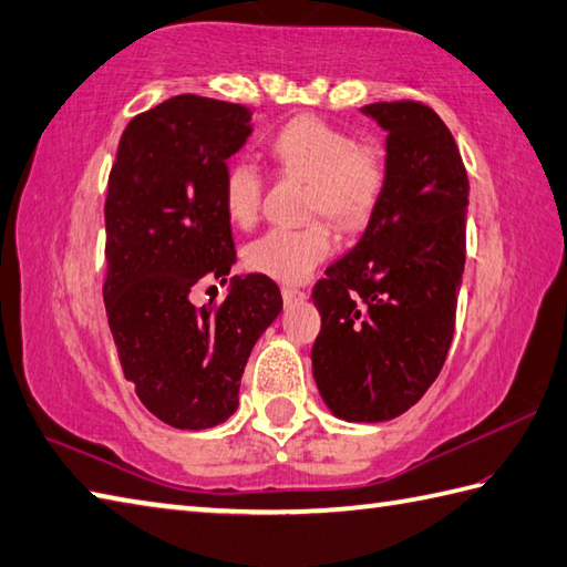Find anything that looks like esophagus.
<instances>
[{"label": "esophagus", "instance_id": "1", "mask_svg": "<svg viewBox=\"0 0 567 567\" xmlns=\"http://www.w3.org/2000/svg\"><path fill=\"white\" fill-rule=\"evenodd\" d=\"M282 299H285V305H299V302H305V299H307V292L299 290V287L285 285L282 287Z\"/></svg>", "mask_w": 567, "mask_h": 567}]
</instances>
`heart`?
Segmentation results:
<instances>
[{
    "label": "heart",
    "instance_id": "1",
    "mask_svg": "<svg viewBox=\"0 0 567 567\" xmlns=\"http://www.w3.org/2000/svg\"><path fill=\"white\" fill-rule=\"evenodd\" d=\"M270 154L287 174L309 182L307 214H327L343 228H359L379 206L385 186V159L375 144H359L343 127L317 115H297L270 137ZM262 198V172L236 159L224 179V208L233 224L250 226ZM334 250L327 220L302 228H270L246 248L250 270L280 282H299Z\"/></svg>",
    "mask_w": 567,
    "mask_h": 567
}]
</instances>
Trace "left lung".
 <instances>
[{"label":"left lung","mask_w":567,"mask_h":567,"mask_svg":"<svg viewBox=\"0 0 567 567\" xmlns=\"http://www.w3.org/2000/svg\"><path fill=\"white\" fill-rule=\"evenodd\" d=\"M388 132L385 186L361 240L312 290L315 381L349 423L413 408L447 359L467 255L470 179L457 142L415 100L361 107Z\"/></svg>","instance_id":"obj_1"}]
</instances>
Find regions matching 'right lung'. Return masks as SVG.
<instances>
[{
  "mask_svg": "<svg viewBox=\"0 0 567 567\" xmlns=\"http://www.w3.org/2000/svg\"><path fill=\"white\" fill-rule=\"evenodd\" d=\"M250 115L214 97H169L130 120L110 169L107 324L142 405L179 430L236 413L255 341L282 309L268 275L233 277L218 307L192 305L198 282H226L236 262L224 179Z\"/></svg>",
  "mask_w": 567,
  "mask_h": 567,
  "instance_id": "add662e5",
  "label": "right lung"
}]
</instances>
